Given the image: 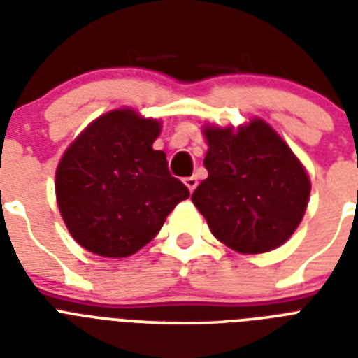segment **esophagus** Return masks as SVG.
Masks as SVG:
<instances>
[{
    "label": "esophagus",
    "instance_id": "1",
    "mask_svg": "<svg viewBox=\"0 0 358 358\" xmlns=\"http://www.w3.org/2000/svg\"><path fill=\"white\" fill-rule=\"evenodd\" d=\"M184 184H185V187H187V189H189L191 193H193L199 182H196V176H189V178H185V180H184Z\"/></svg>",
    "mask_w": 358,
    "mask_h": 358
}]
</instances>
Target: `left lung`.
Returning a JSON list of instances; mask_svg holds the SVG:
<instances>
[{"label": "left lung", "mask_w": 358, "mask_h": 358, "mask_svg": "<svg viewBox=\"0 0 358 358\" xmlns=\"http://www.w3.org/2000/svg\"><path fill=\"white\" fill-rule=\"evenodd\" d=\"M208 152L191 201L212 234L241 255L280 247L308 206L310 178L288 143L266 120L234 126L204 124Z\"/></svg>", "instance_id": "left-lung-1"}]
</instances>
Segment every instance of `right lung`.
<instances>
[{"mask_svg": "<svg viewBox=\"0 0 358 358\" xmlns=\"http://www.w3.org/2000/svg\"><path fill=\"white\" fill-rule=\"evenodd\" d=\"M162 122L131 108L92 120L59 159L55 196L70 236L106 258H126L162 230L189 191L152 145Z\"/></svg>", "mask_w": 358, "mask_h": 358, "instance_id": "obj_1", "label": "right lung"}]
</instances>
